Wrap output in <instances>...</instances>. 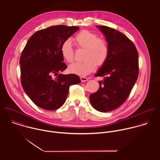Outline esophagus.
<instances>
[{
    "mask_svg": "<svg viewBox=\"0 0 160 160\" xmlns=\"http://www.w3.org/2000/svg\"><path fill=\"white\" fill-rule=\"evenodd\" d=\"M80 80L82 82H87L88 80V78H86V77H80Z\"/></svg>",
    "mask_w": 160,
    "mask_h": 160,
    "instance_id": "obj_1",
    "label": "esophagus"
}]
</instances>
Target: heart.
Here are the masks:
<instances>
[{
  "mask_svg": "<svg viewBox=\"0 0 160 160\" xmlns=\"http://www.w3.org/2000/svg\"><path fill=\"white\" fill-rule=\"evenodd\" d=\"M73 40L77 46L84 49L82 62H75L68 68L72 73L84 77L92 72L98 66H102L109 55L108 41L93 32L84 30L80 32L74 37ZM61 53L64 59L68 62L74 60V50L72 41L66 40L61 45Z\"/></svg>",
  "mask_w": 160,
  "mask_h": 160,
  "instance_id": "heart-1",
  "label": "heart"
}]
</instances>
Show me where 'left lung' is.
Listing matches in <instances>:
<instances>
[{"label": "left lung", "mask_w": 160, "mask_h": 160, "mask_svg": "<svg viewBox=\"0 0 160 160\" xmlns=\"http://www.w3.org/2000/svg\"><path fill=\"white\" fill-rule=\"evenodd\" d=\"M105 36L109 45V55L96 77L99 88L90 94L92 106L101 112L120 107L128 98L139 75V55L133 43L119 31L106 26H96Z\"/></svg>", "instance_id": "left-lung-1"}]
</instances>
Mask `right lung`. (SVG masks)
<instances>
[{
    "label": "right lung",
    "instance_id": "add662e5",
    "mask_svg": "<svg viewBox=\"0 0 160 160\" xmlns=\"http://www.w3.org/2000/svg\"><path fill=\"white\" fill-rule=\"evenodd\" d=\"M79 28L56 25L36 32L22 51L19 64L25 93L38 107L55 110L64 103L70 86L80 83L75 74H58L66 69L61 45ZM57 76L56 78L53 75Z\"/></svg>",
    "mask_w": 160,
    "mask_h": 160
}]
</instances>
